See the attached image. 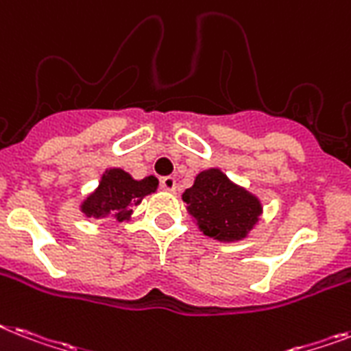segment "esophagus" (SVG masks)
<instances>
[{"label":"esophagus","mask_w":351,"mask_h":351,"mask_svg":"<svg viewBox=\"0 0 351 351\" xmlns=\"http://www.w3.org/2000/svg\"><path fill=\"white\" fill-rule=\"evenodd\" d=\"M160 187L167 193H175L176 191V178L175 176H166V178H162Z\"/></svg>","instance_id":"obj_1"}]
</instances>
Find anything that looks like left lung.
I'll use <instances>...</instances> for the list:
<instances>
[{"instance_id":"1","label":"left lung","mask_w":351,"mask_h":351,"mask_svg":"<svg viewBox=\"0 0 351 351\" xmlns=\"http://www.w3.org/2000/svg\"><path fill=\"white\" fill-rule=\"evenodd\" d=\"M182 200L198 229L225 243L245 240L263 215L258 196L234 184L218 167L200 171L193 187L184 191Z\"/></svg>"}]
</instances>
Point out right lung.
Segmentation results:
<instances>
[{
	"label": "right lung",
	"mask_w": 351,
	"mask_h": 351,
	"mask_svg": "<svg viewBox=\"0 0 351 351\" xmlns=\"http://www.w3.org/2000/svg\"><path fill=\"white\" fill-rule=\"evenodd\" d=\"M156 187L158 180L153 175L135 180L121 167H108L102 173L99 185L84 196L79 209L86 218L130 221L133 209L141 205L147 195H153Z\"/></svg>",
	"instance_id": "right-lung-1"
}]
</instances>
